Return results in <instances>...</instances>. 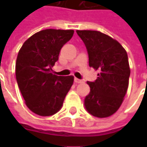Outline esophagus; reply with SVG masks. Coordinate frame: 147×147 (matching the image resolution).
I'll return each instance as SVG.
<instances>
[{"instance_id": "1", "label": "esophagus", "mask_w": 147, "mask_h": 147, "mask_svg": "<svg viewBox=\"0 0 147 147\" xmlns=\"http://www.w3.org/2000/svg\"><path fill=\"white\" fill-rule=\"evenodd\" d=\"M74 82H76V83H82V82H83V81L81 80V79H78V78H74Z\"/></svg>"}]
</instances>
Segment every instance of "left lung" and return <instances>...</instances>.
<instances>
[{
    "mask_svg": "<svg viewBox=\"0 0 147 147\" xmlns=\"http://www.w3.org/2000/svg\"><path fill=\"white\" fill-rule=\"evenodd\" d=\"M88 50L89 66L98 70L97 79L88 82L90 93L84 100L88 113L107 118L119 109L128 88L130 67L122 45L98 31L77 30Z\"/></svg>",
    "mask_w": 147,
    "mask_h": 147,
    "instance_id": "1",
    "label": "left lung"
}]
</instances>
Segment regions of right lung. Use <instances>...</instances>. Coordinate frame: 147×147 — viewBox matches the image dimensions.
<instances>
[{
	"label": "right lung",
	"instance_id": "obj_1",
	"mask_svg": "<svg viewBox=\"0 0 147 147\" xmlns=\"http://www.w3.org/2000/svg\"><path fill=\"white\" fill-rule=\"evenodd\" d=\"M74 30L45 29L26 40L18 53L15 75L26 105L40 116H50L62 107L74 76H57L52 67Z\"/></svg>",
	"mask_w": 147,
	"mask_h": 147
}]
</instances>
